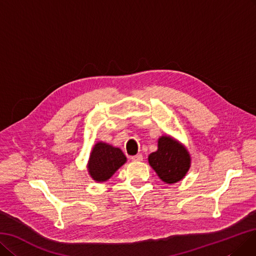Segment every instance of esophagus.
Instances as JSON below:
<instances>
[{"label":"esophagus","instance_id":"1","mask_svg":"<svg viewBox=\"0 0 256 256\" xmlns=\"http://www.w3.org/2000/svg\"><path fill=\"white\" fill-rule=\"evenodd\" d=\"M131 160L134 162H140V160H142V154L134 156H131Z\"/></svg>","mask_w":256,"mask_h":256}]
</instances>
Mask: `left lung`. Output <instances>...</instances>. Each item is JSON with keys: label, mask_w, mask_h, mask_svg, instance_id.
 Returning <instances> with one entry per match:
<instances>
[{"label": "left lung", "mask_w": 256, "mask_h": 256, "mask_svg": "<svg viewBox=\"0 0 256 256\" xmlns=\"http://www.w3.org/2000/svg\"><path fill=\"white\" fill-rule=\"evenodd\" d=\"M150 166L167 184L180 180L190 167V156L180 142L169 136L158 140V149L148 158Z\"/></svg>", "instance_id": "left-lung-1"}]
</instances>
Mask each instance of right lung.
Segmentation results:
<instances>
[{"mask_svg": "<svg viewBox=\"0 0 256 256\" xmlns=\"http://www.w3.org/2000/svg\"><path fill=\"white\" fill-rule=\"evenodd\" d=\"M125 162L126 156L120 149L100 142L90 154L89 174L96 182H105Z\"/></svg>", "mask_w": 256, "mask_h": 256, "instance_id": "right-lung-1", "label": "right lung"}]
</instances>
